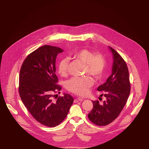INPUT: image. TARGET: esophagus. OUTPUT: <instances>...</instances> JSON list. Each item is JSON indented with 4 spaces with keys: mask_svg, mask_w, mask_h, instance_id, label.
Returning a JSON list of instances; mask_svg holds the SVG:
<instances>
[{
    "mask_svg": "<svg viewBox=\"0 0 149 149\" xmlns=\"http://www.w3.org/2000/svg\"><path fill=\"white\" fill-rule=\"evenodd\" d=\"M83 100H84V99H82V98H75V99L74 100V102H79V101H83Z\"/></svg>",
    "mask_w": 149,
    "mask_h": 149,
    "instance_id": "obj_1",
    "label": "esophagus"
}]
</instances>
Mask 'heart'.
I'll use <instances>...</instances> for the list:
<instances>
[{"mask_svg":"<svg viewBox=\"0 0 149 149\" xmlns=\"http://www.w3.org/2000/svg\"><path fill=\"white\" fill-rule=\"evenodd\" d=\"M73 58L84 64L85 74H90L96 79L102 77L107 67V61L103 54L94 52L87 49H81L73 55ZM69 70V61L67 58L61 59L58 64V71L62 77H66ZM94 85L93 79L89 75L82 77H73L66 82L67 89L78 95L84 97L90 93Z\"/></svg>","mask_w":149,"mask_h":149,"instance_id":"heart-1","label":"heart"}]
</instances>
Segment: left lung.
Returning <instances> with one entry per match:
<instances>
[{"label":"left lung","mask_w":149,"mask_h":149,"mask_svg":"<svg viewBox=\"0 0 149 149\" xmlns=\"http://www.w3.org/2000/svg\"><path fill=\"white\" fill-rule=\"evenodd\" d=\"M109 48L114 58L112 74L97 88L98 91L104 92L101 96L104 95L106 99L102 104L98 100L93 101V109L88 115L89 120L99 126L109 124L119 116L131 90L129 70L125 61L115 49L111 47Z\"/></svg>","instance_id":"1"}]
</instances>
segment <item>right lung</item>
Wrapping results in <instances>:
<instances>
[{
  "label": "right lung",
  "instance_id": "add662e5",
  "mask_svg": "<svg viewBox=\"0 0 149 149\" xmlns=\"http://www.w3.org/2000/svg\"><path fill=\"white\" fill-rule=\"evenodd\" d=\"M63 51L58 47L44 45L25 59L19 73V95L27 110L39 123L55 127L68 114L74 98L68 94L53 97L61 87L55 74V60Z\"/></svg>",
  "mask_w": 149,
  "mask_h": 149
}]
</instances>
